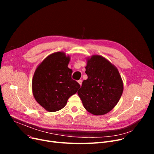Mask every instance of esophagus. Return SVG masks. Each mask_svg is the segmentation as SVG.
<instances>
[{
    "instance_id": "1",
    "label": "esophagus",
    "mask_w": 154,
    "mask_h": 154,
    "mask_svg": "<svg viewBox=\"0 0 154 154\" xmlns=\"http://www.w3.org/2000/svg\"><path fill=\"white\" fill-rule=\"evenodd\" d=\"M78 83L79 84V85H80V86H81V85H82V80H79V81H78Z\"/></svg>"
}]
</instances>
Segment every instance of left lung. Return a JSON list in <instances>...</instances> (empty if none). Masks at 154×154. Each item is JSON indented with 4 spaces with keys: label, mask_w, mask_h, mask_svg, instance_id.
Wrapping results in <instances>:
<instances>
[{
    "label": "left lung",
    "mask_w": 154,
    "mask_h": 154,
    "mask_svg": "<svg viewBox=\"0 0 154 154\" xmlns=\"http://www.w3.org/2000/svg\"><path fill=\"white\" fill-rule=\"evenodd\" d=\"M88 76L77 94L84 108L95 116L107 114L119 102L124 91L117 68L99 55L87 58Z\"/></svg>",
    "instance_id": "left-lung-1"
}]
</instances>
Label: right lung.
Instances as JSON below:
<instances>
[{"label": "right lung", "instance_id": "right-lung-1", "mask_svg": "<svg viewBox=\"0 0 154 154\" xmlns=\"http://www.w3.org/2000/svg\"><path fill=\"white\" fill-rule=\"evenodd\" d=\"M70 56L63 52L48 55L37 67L32 81L35 100L48 112L61 110L69 98L77 93L80 85L72 79L68 67Z\"/></svg>", "mask_w": 154, "mask_h": 154}]
</instances>
